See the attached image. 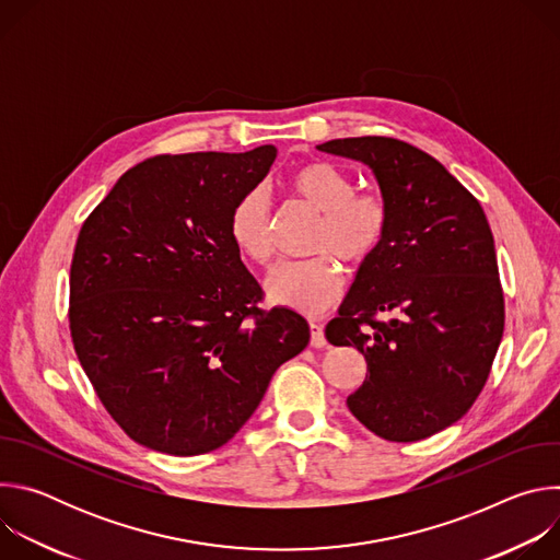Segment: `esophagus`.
<instances>
[{
    "mask_svg": "<svg viewBox=\"0 0 560 560\" xmlns=\"http://www.w3.org/2000/svg\"><path fill=\"white\" fill-rule=\"evenodd\" d=\"M310 346H312V348H326V346H328L322 324L310 322Z\"/></svg>",
    "mask_w": 560,
    "mask_h": 560,
    "instance_id": "esophagus-1",
    "label": "esophagus"
}]
</instances>
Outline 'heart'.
Here are the masks:
<instances>
[{
	"label": "heart",
	"instance_id": "heart-1",
	"mask_svg": "<svg viewBox=\"0 0 560 560\" xmlns=\"http://www.w3.org/2000/svg\"><path fill=\"white\" fill-rule=\"evenodd\" d=\"M285 190L318 214L310 238L316 257L285 264L268 279L272 301L303 314H322L343 292V261L352 270L365 268L383 248L389 232V206L381 192L357 190V182L330 162H307L285 175ZM234 246L259 266L275 257L272 210L261 190L238 197L228 214Z\"/></svg>",
	"mask_w": 560,
	"mask_h": 560
}]
</instances>
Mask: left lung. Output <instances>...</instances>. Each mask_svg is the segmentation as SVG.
Segmentation results:
<instances>
[{"mask_svg":"<svg viewBox=\"0 0 560 560\" xmlns=\"http://www.w3.org/2000/svg\"><path fill=\"white\" fill-rule=\"evenodd\" d=\"M318 150L370 166L389 206L381 253L326 328L332 346H354L368 361L348 408L385 441L428 439L474 406L503 337L488 217L434 156L401 139L348 137Z\"/></svg>","mask_w":560,"mask_h":560,"instance_id":"obj_1","label":"left lung"}]
</instances>
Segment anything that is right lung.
Instances as JSON below:
<instances>
[{
    "label": "right lung",
    "mask_w": 560,
    "mask_h": 560,
    "mask_svg": "<svg viewBox=\"0 0 560 560\" xmlns=\"http://www.w3.org/2000/svg\"><path fill=\"white\" fill-rule=\"evenodd\" d=\"M275 156V145L154 154L79 230L72 346L106 412L143 447L197 456L225 445L310 341L301 314L259 307L264 290L228 232L234 201Z\"/></svg>",
    "instance_id": "1"
}]
</instances>
